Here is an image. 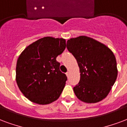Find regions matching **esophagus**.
<instances>
[{"instance_id": "esophagus-1", "label": "esophagus", "mask_w": 127, "mask_h": 127, "mask_svg": "<svg viewBox=\"0 0 127 127\" xmlns=\"http://www.w3.org/2000/svg\"><path fill=\"white\" fill-rule=\"evenodd\" d=\"M66 76H67V78H69V71H67V73H66Z\"/></svg>"}]
</instances>
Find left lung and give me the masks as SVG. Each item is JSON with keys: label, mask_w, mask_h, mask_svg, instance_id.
Here are the masks:
<instances>
[{"label": "left lung", "mask_w": 127, "mask_h": 127, "mask_svg": "<svg viewBox=\"0 0 127 127\" xmlns=\"http://www.w3.org/2000/svg\"><path fill=\"white\" fill-rule=\"evenodd\" d=\"M66 47L80 68V80L74 87L77 98L86 103H96L105 98L118 74L112 51L103 43L86 36L71 38Z\"/></svg>", "instance_id": "1"}]
</instances>
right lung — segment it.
<instances>
[{"mask_svg":"<svg viewBox=\"0 0 127 127\" xmlns=\"http://www.w3.org/2000/svg\"><path fill=\"white\" fill-rule=\"evenodd\" d=\"M66 46L63 38L39 39L27 47L17 62L16 81L27 98L38 104L53 102L62 94L67 76L56 58Z\"/></svg>","mask_w":127,"mask_h":127,"instance_id":"right-lung-1","label":"right lung"}]
</instances>
